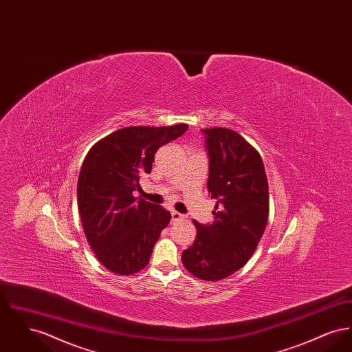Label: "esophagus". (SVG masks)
Segmentation results:
<instances>
[{"mask_svg": "<svg viewBox=\"0 0 352 352\" xmlns=\"http://www.w3.org/2000/svg\"><path fill=\"white\" fill-rule=\"evenodd\" d=\"M184 218V215L179 214V212H177V211H173V212H171V220H173V221H178V220H182Z\"/></svg>", "mask_w": 352, "mask_h": 352, "instance_id": "34e87169", "label": "esophagus"}]
</instances>
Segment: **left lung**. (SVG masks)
Masks as SVG:
<instances>
[{"label": "left lung", "instance_id": "8db88e82", "mask_svg": "<svg viewBox=\"0 0 352 352\" xmlns=\"http://www.w3.org/2000/svg\"><path fill=\"white\" fill-rule=\"evenodd\" d=\"M201 133L215 217L211 224L194 220L197 239L182 252V263L197 278L219 281L243 268L260 243L268 221V181L261 155L240 134L227 128Z\"/></svg>", "mask_w": 352, "mask_h": 352}]
</instances>
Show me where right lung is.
<instances>
[{
    "mask_svg": "<svg viewBox=\"0 0 352 352\" xmlns=\"http://www.w3.org/2000/svg\"><path fill=\"white\" fill-rule=\"evenodd\" d=\"M173 126H128L96 142L78 179L84 234L101 264L122 276L145 268L161 231L171 219L160 204L133 197L140 178L151 174L154 154L187 131Z\"/></svg>",
    "mask_w": 352,
    "mask_h": 352,
    "instance_id": "add662e5",
    "label": "right lung"
}]
</instances>
